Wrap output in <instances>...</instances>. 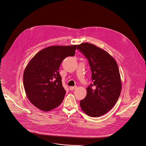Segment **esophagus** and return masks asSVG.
<instances>
[{
    "mask_svg": "<svg viewBox=\"0 0 146 146\" xmlns=\"http://www.w3.org/2000/svg\"><path fill=\"white\" fill-rule=\"evenodd\" d=\"M77 88V86H70V87L69 88V90H73L76 89Z\"/></svg>",
    "mask_w": 146,
    "mask_h": 146,
    "instance_id": "esophagus-1",
    "label": "esophagus"
}]
</instances>
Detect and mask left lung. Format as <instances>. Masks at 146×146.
<instances>
[{
	"mask_svg": "<svg viewBox=\"0 0 146 146\" xmlns=\"http://www.w3.org/2000/svg\"><path fill=\"white\" fill-rule=\"evenodd\" d=\"M77 48L88 60L93 82L86 88L85 98L80 101L81 108L89 116H101L114 107L121 94L118 65L107 51L94 44L83 43Z\"/></svg>",
	"mask_w": 146,
	"mask_h": 146,
	"instance_id": "8db88e82",
	"label": "left lung"
}]
</instances>
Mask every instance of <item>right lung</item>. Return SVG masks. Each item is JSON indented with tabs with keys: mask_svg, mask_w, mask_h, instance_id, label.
<instances>
[{
	"mask_svg": "<svg viewBox=\"0 0 146 146\" xmlns=\"http://www.w3.org/2000/svg\"><path fill=\"white\" fill-rule=\"evenodd\" d=\"M77 46H50L30 60L24 72L23 84L28 99L35 107L46 112L60 105L66 91L59 67L64 58L75 55Z\"/></svg>",
	"mask_w": 146,
	"mask_h": 146,
	"instance_id": "1",
	"label": "right lung"
}]
</instances>
